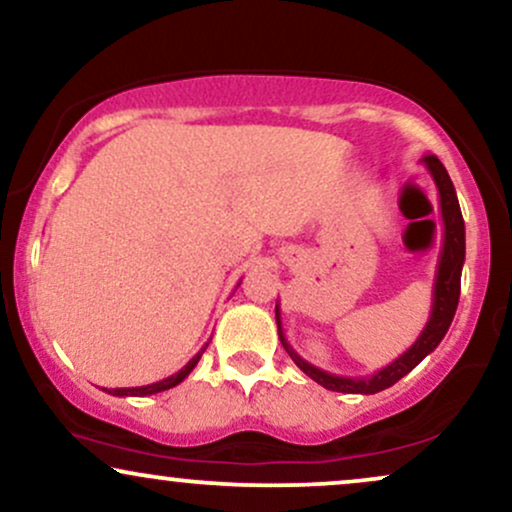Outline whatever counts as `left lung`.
<instances>
[{"label":"left lung","instance_id":"left-lung-1","mask_svg":"<svg viewBox=\"0 0 512 512\" xmlns=\"http://www.w3.org/2000/svg\"><path fill=\"white\" fill-rule=\"evenodd\" d=\"M425 167L432 174L437 193H439V210H442V224H444V236H442V252H439L437 262V274H435V286H432V309L430 319L425 323L423 333L418 335L416 342L401 354L399 359H394L392 364L380 368L378 373L364 375V378H347V375H335L328 371H321L309 361H304L300 354L290 347L286 340V333L281 328V309L276 304V326H278V338H281L283 347L290 354V359L295 361L297 368L302 373H307L314 383L333 392H345V394H375L380 390H387L397 380L404 378L406 373L413 371L420 361L428 357L430 352H435V347L442 342V338L449 331L451 321H454L456 307H458V295H461V271L465 262V224L461 215V205H458L456 189L451 184L449 172L444 170V165L439 163L437 155H425L423 158Z\"/></svg>","mask_w":512,"mask_h":512}]
</instances>
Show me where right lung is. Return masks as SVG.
I'll list each match as a JSON object with an SVG mask.
<instances>
[{
  "label": "right lung",
  "instance_id": "add662e5",
  "mask_svg": "<svg viewBox=\"0 0 512 512\" xmlns=\"http://www.w3.org/2000/svg\"><path fill=\"white\" fill-rule=\"evenodd\" d=\"M238 286H241V283H238ZM205 347H208V345H205ZM205 347L200 349L196 357H193V359L189 361V364L181 368V371L170 375V378L158 380V383H151V385H144V387H115V390H108V387H106V392L113 394V397H148V394H158V392L170 390V387H177V385L181 383V380H184L186 375H189V373L193 371V368H196L200 357H203Z\"/></svg>",
  "mask_w": 512,
  "mask_h": 512
}]
</instances>
